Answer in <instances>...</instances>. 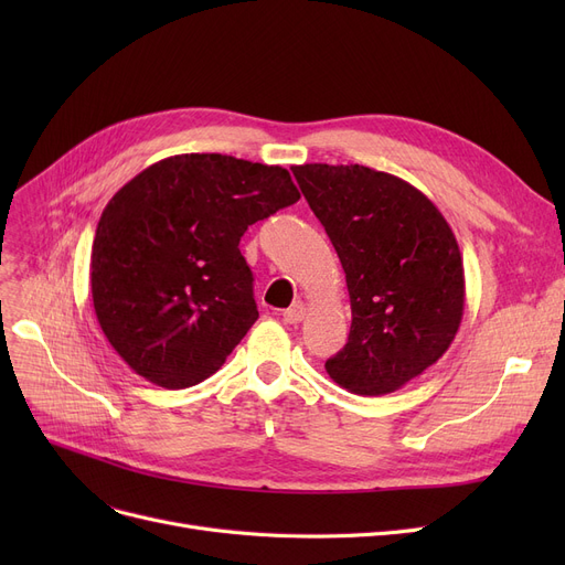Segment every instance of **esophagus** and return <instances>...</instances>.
<instances>
[{
	"instance_id": "34e87169",
	"label": "esophagus",
	"mask_w": 565,
	"mask_h": 565,
	"mask_svg": "<svg viewBox=\"0 0 565 565\" xmlns=\"http://www.w3.org/2000/svg\"><path fill=\"white\" fill-rule=\"evenodd\" d=\"M305 316H307V307H305V302H300V300L292 302V305L281 313V318H284L286 322H290V324H292V322H300Z\"/></svg>"
}]
</instances>
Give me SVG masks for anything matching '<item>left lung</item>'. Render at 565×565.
<instances>
[{
  "label": "left lung",
  "instance_id": "left-lung-1",
  "mask_svg": "<svg viewBox=\"0 0 565 565\" xmlns=\"http://www.w3.org/2000/svg\"><path fill=\"white\" fill-rule=\"evenodd\" d=\"M339 254L350 292L348 343L324 362L352 394H392L458 334L465 270L437 205L403 178L362 164L290 167Z\"/></svg>",
  "mask_w": 565,
  "mask_h": 565
}]
</instances>
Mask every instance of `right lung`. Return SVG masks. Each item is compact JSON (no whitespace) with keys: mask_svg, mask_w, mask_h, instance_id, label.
Listing matches in <instances>:
<instances>
[{"mask_svg":"<svg viewBox=\"0 0 565 565\" xmlns=\"http://www.w3.org/2000/svg\"><path fill=\"white\" fill-rule=\"evenodd\" d=\"M300 199L284 167L220 153L160 160L118 190L92 247L103 334L148 382L213 375L258 318L247 226Z\"/></svg>","mask_w":565,"mask_h":565,"instance_id":"add662e5","label":"right lung"}]
</instances>
